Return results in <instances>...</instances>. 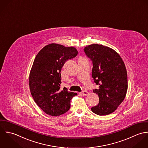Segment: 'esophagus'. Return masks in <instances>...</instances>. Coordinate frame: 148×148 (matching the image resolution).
I'll return each mask as SVG.
<instances>
[{
  "mask_svg": "<svg viewBox=\"0 0 148 148\" xmlns=\"http://www.w3.org/2000/svg\"><path fill=\"white\" fill-rule=\"evenodd\" d=\"M83 95H88V94H89V92H88V91H86V90H84V91H82L81 92Z\"/></svg>",
  "mask_w": 148,
  "mask_h": 148,
  "instance_id": "1",
  "label": "esophagus"
}]
</instances>
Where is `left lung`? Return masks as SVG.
Instances as JSON below:
<instances>
[{
    "label": "left lung",
    "instance_id": "obj_1",
    "mask_svg": "<svg viewBox=\"0 0 148 148\" xmlns=\"http://www.w3.org/2000/svg\"><path fill=\"white\" fill-rule=\"evenodd\" d=\"M84 51L92 62V77L98 86L93 92L98 104L91 111L99 116L113 113L123 101L127 90V71L123 61L113 49L102 45L86 46Z\"/></svg>",
    "mask_w": 148,
    "mask_h": 148
}]
</instances>
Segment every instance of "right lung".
Masks as SVG:
<instances>
[{
    "mask_svg": "<svg viewBox=\"0 0 148 148\" xmlns=\"http://www.w3.org/2000/svg\"><path fill=\"white\" fill-rule=\"evenodd\" d=\"M75 47L51 43L36 55L29 75L31 95L39 107L46 114L59 116L70 108V101L77 94L60 89V71L64 63L75 57Z\"/></svg>",
    "mask_w": 148,
    "mask_h": 148,
    "instance_id": "obj_1",
    "label": "right lung"
}]
</instances>
